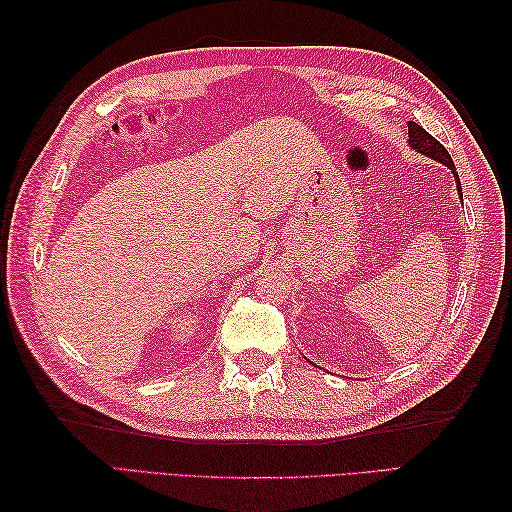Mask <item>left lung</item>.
I'll use <instances>...</instances> for the list:
<instances>
[{
  "label": "left lung",
  "instance_id": "left-lung-1",
  "mask_svg": "<svg viewBox=\"0 0 512 512\" xmlns=\"http://www.w3.org/2000/svg\"><path fill=\"white\" fill-rule=\"evenodd\" d=\"M409 145L413 149H418L420 154L429 156L433 160L442 162V165H447L453 173H455V180H458V187H460V178H458V171H455V165H453V158L447 149H444V145L440 143V140L433 138L427 129H422L418 123L409 121ZM460 193H462V187H460Z\"/></svg>",
  "mask_w": 512,
  "mask_h": 512
}]
</instances>
